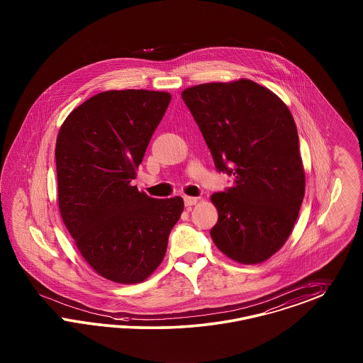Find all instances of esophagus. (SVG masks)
I'll return each instance as SVG.
<instances>
[{
    "label": "esophagus",
    "mask_w": 363,
    "mask_h": 363,
    "mask_svg": "<svg viewBox=\"0 0 363 363\" xmlns=\"http://www.w3.org/2000/svg\"><path fill=\"white\" fill-rule=\"evenodd\" d=\"M184 202H185V206H188V208H190V206H193V205H196L197 202H199V200L196 199V197H185L184 199Z\"/></svg>",
    "instance_id": "1"
}]
</instances>
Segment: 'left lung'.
Instances as JSON below:
<instances>
[{
	"instance_id": "1",
	"label": "left lung",
	"mask_w": 363,
	"mask_h": 363,
	"mask_svg": "<svg viewBox=\"0 0 363 363\" xmlns=\"http://www.w3.org/2000/svg\"><path fill=\"white\" fill-rule=\"evenodd\" d=\"M218 172L233 186L212 194L216 247L241 264L269 259L289 238L306 177L295 121L268 88L240 79L182 91Z\"/></svg>"
}]
</instances>
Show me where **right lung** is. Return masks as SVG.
<instances>
[{
  "mask_svg": "<svg viewBox=\"0 0 363 363\" xmlns=\"http://www.w3.org/2000/svg\"><path fill=\"white\" fill-rule=\"evenodd\" d=\"M172 95L106 91L60 127L55 158L59 209L82 256L121 284L146 280L162 263L181 197L157 200L131 185Z\"/></svg>",
  "mask_w": 363,
  "mask_h": 363,
  "instance_id": "add662e5",
  "label": "right lung"
}]
</instances>
